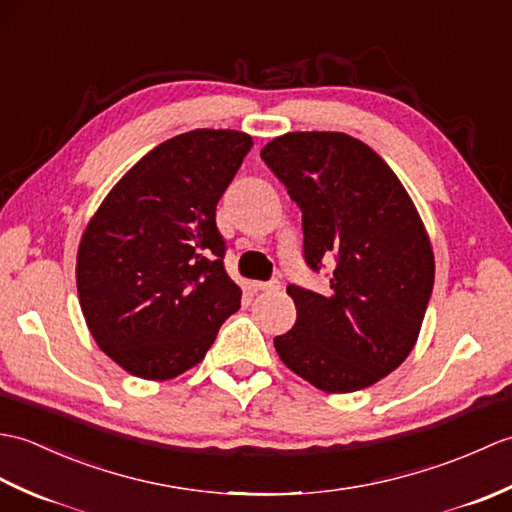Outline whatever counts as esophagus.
<instances>
[{
	"instance_id": "obj_1",
	"label": "esophagus",
	"mask_w": 512,
	"mask_h": 512,
	"mask_svg": "<svg viewBox=\"0 0 512 512\" xmlns=\"http://www.w3.org/2000/svg\"><path fill=\"white\" fill-rule=\"evenodd\" d=\"M253 290L255 292H270V290H279V281H253Z\"/></svg>"
}]
</instances>
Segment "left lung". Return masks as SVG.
I'll use <instances>...</instances> for the list:
<instances>
[{
  "instance_id": "obj_1",
  "label": "left lung",
  "mask_w": 512,
  "mask_h": 512,
  "mask_svg": "<svg viewBox=\"0 0 512 512\" xmlns=\"http://www.w3.org/2000/svg\"><path fill=\"white\" fill-rule=\"evenodd\" d=\"M259 156L303 213L308 266L334 262L325 295L288 286L297 321L275 336L279 358L325 394L378 383L416 345L436 277L416 204L372 147L341 132H290Z\"/></svg>"
}]
</instances>
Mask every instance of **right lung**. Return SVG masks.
Listing matches in <instances>:
<instances>
[{
	"instance_id": "1",
	"label": "right lung",
	"mask_w": 512,
	"mask_h": 512,
	"mask_svg": "<svg viewBox=\"0 0 512 512\" xmlns=\"http://www.w3.org/2000/svg\"><path fill=\"white\" fill-rule=\"evenodd\" d=\"M253 138L193 129L140 158L90 217L76 290L96 345L145 380L198 365L242 290L224 270L215 206Z\"/></svg>"
}]
</instances>
